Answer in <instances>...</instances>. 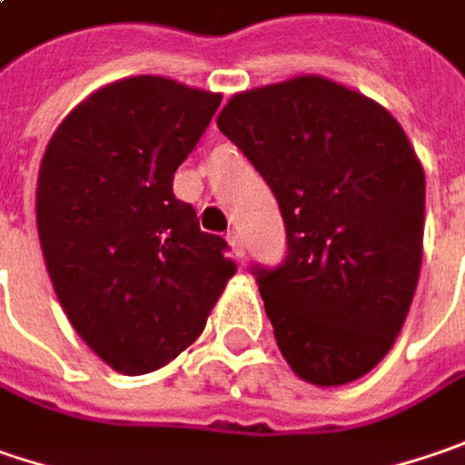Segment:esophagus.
<instances>
[{
  "instance_id": "34e87169",
  "label": "esophagus",
  "mask_w": 465,
  "mask_h": 465,
  "mask_svg": "<svg viewBox=\"0 0 465 465\" xmlns=\"http://www.w3.org/2000/svg\"><path fill=\"white\" fill-rule=\"evenodd\" d=\"M227 243L232 245V253H235V256H243L245 253V241L238 230H230V232H227Z\"/></svg>"
}]
</instances>
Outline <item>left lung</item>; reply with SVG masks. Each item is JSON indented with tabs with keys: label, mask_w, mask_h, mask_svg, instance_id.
I'll list each match as a JSON object with an SVG mask.
<instances>
[{
	"label": "left lung",
	"mask_w": 465,
	"mask_h": 465,
	"mask_svg": "<svg viewBox=\"0 0 465 465\" xmlns=\"http://www.w3.org/2000/svg\"><path fill=\"white\" fill-rule=\"evenodd\" d=\"M217 125L285 222V262L251 269L282 356L319 387L359 380L392 348L419 282L424 167L408 135L322 75L235 94Z\"/></svg>",
	"instance_id": "obj_1"
}]
</instances>
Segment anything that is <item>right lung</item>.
I'll list each match as a JSON object with an SVG mask.
<instances>
[{"label": "right lung", "instance_id": "obj_1", "mask_svg": "<svg viewBox=\"0 0 465 465\" xmlns=\"http://www.w3.org/2000/svg\"><path fill=\"white\" fill-rule=\"evenodd\" d=\"M220 102L159 75L123 78L75 106L41 159L46 272L75 332L120 374L177 359L235 274L227 243L173 193Z\"/></svg>", "mask_w": 465, "mask_h": 465}]
</instances>
